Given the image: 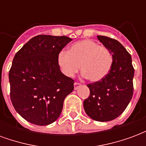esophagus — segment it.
I'll return each instance as SVG.
<instances>
[{"label": "esophagus", "instance_id": "esophagus-1", "mask_svg": "<svg viewBox=\"0 0 146 146\" xmlns=\"http://www.w3.org/2000/svg\"><path fill=\"white\" fill-rule=\"evenodd\" d=\"M79 86H80V83L78 82L74 83V89H75V90H76V89L78 88V87H79Z\"/></svg>", "mask_w": 146, "mask_h": 146}]
</instances>
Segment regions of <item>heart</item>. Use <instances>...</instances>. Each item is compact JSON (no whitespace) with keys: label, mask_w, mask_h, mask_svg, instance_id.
<instances>
[{"label":"heart","mask_w":146,"mask_h":146,"mask_svg":"<svg viewBox=\"0 0 146 146\" xmlns=\"http://www.w3.org/2000/svg\"><path fill=\"white\" fill-rule=\"evenodd\" d=\"M57 63L61 72L67 77H73L80 66L83 76L90 81L97 82L109 73L113 56L106 47L85 39L73 44L68 51H61L58 54Z\"/></svg>","instance_id":"heart-1"}]
</instances>
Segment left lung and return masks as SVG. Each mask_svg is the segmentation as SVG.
Wrapping results in <instances>:
<instances>
[{"label": "left lung", "mask_w": 146, "mask_h": 146, "mask_svg": "<svg viewBox=\"0 0 146 146\" xmlns=\"http://www.w3.org/2000/svg\"><path fill=\"white\" fill-rule=\"evenodd\" d=\"M113 56L110 72L103 79L87 84L90 95L84 101L86 113L96 121H110L125 110L134 92L135 70L131 56L119 41L109 36H98Z\"/></svg>", "instance_id": "obj_1"}]
</instances>
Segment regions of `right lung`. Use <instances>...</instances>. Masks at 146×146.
<instances>
[{"mask_svg": "<svg viewBox=\"0 0 146 146\" xmlns=\"http://www.w3.org/2000/svg\"><path fill=\"white\" fill-rule=\"evenodd\" d=\"M71 40L66 36L37 35L15 55L8 73L10 98L28 122L48 125L60 116L74 80L61 72L57 56Z\"/></svg>", "mask_w": 146, "mask_h": 146, "instance_id": "obj_1", "label": "right lung"}]
</instances>
